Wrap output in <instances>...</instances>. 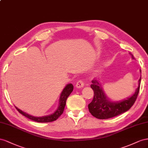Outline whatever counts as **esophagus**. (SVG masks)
<instances>
[{
  "label": "esophagus",
  "mask_w": 148,
  "mask_h": 148,
  "mask_svg": "<svg viewBox=\"0 0 148 148\" xmlns=\"http://www.w3.org/2000/svg\"><path fill=\"white\" fill-rule=\"evenodd\" d=\"M84 86V83L82 81H79L75 85V87L76 88H82Z\"/></svg>",
  "instance_id": "34e87169"
}]
</instances>
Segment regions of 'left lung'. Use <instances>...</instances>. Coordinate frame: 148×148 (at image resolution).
Instances as JSON below:
<instances>
[{"instance_id":"left-lung-1","label":"left lung","mask_w":148,"mask_h":148,"mask_svg":"<svg viewBox=\"0 0 148 148\" xmlns=\"http://www.w3.org/2000/svg\"><path fill=\"white\" fill-rule=\"evenodd\" d=\"M132 59H134L131 54ZM141 73V69L140 70ZM141 75L138 81V87L134 94L130 97L120 101H111L103 90L100 82L97 80L92 81L91 88L94 90V95L92 102L88 105V110L92 116L98 119H108L128 111L134 103L140 91Z\"/></svg>"}]
</instances>
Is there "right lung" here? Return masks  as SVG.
Here are the masks:
<instances>
[{
    "mask_svg": "<svg viewBox=\"0 0 148 148\" xmlns=\"http://www.w3.org/2000/svg\"><path fill=\"white\" fill-rule=\"evenodd\" d=\"M73 88L74 87L72 84H67L61 94L60 100H59V106L57 110L53 113L51 114V115L38 116V117L34 116L22 111L17 107H15V108L20 113L22 114V115H23L25 117H27L28 119H30L33 121L38 122V123H48V122L55 121L62 115V113H63V111H64V107L66 106V100L67 97L69 96V95L71 94V92H73Z\"/></svg>",
    "mask_w": 148,
    "mask_h": 148,
    "instance_id": "add662e5",
    "label": "right lung"
}]
</instances>
